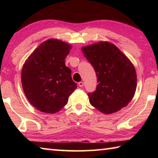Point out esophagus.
Masks as SVG:
<instances>
[{
    "instance_id": "1",
    "label": "esophagus",
    "mask_w": 158,
    "mask_h": 158,
    "mask_svg": "<svg viewBox=\"0 0 158 158\" xmlns=\"http://www.w3.org/2000/svg\"><path fill=\"white\" fill-rule=\"evenodd\" d=\"M78 85H79V87H83V86H84V82L80 81V82L78 83Z\"/></svg>"
}]
</instances>
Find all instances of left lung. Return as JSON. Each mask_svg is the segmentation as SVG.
<instances>
[{
    "label": "left lung",
    "mask_w": 158,
    "mask_h": 158,
    "mask_svg": "<svg viewBox=\"0 0 158 158\" xmlns=\"http://www.w3.org/2000/svg\"><path fill=\"white\" fill-rule=\"evenodd\" d=\"M81 50L98 77L96 90L88 94L91 105L105 114L125 107L137 88V74L132 63L108 42L89 45Z\"/></svg>",
    "instance_id": "left-lung-1"
}]
</instances>
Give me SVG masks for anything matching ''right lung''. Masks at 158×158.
Here are the masks:
<instances>
[{
    "label": "right lung",
    "instance_id": "obj_1",
    "mask_svg": "<svg viewBox=\"0 0 158 158\" xmlns=\"http://www.w3.org/2000/svg\"><path fill=\"white\" fill-rule=\"evenodd\" d=\"M71 45L49 39L31 53L23 64L21 84L30 103L37 110L48 114L59 111L77 89L71 69L65 59Z\"/></svg>",
    "mask_w": 158,
    "mask_h": 158
}]
</instances>
